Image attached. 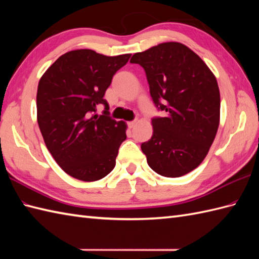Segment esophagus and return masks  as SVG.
Wrapping results in <instances>:
<instances>
[{
	"mask_svg": "<svg viewBox=\"0 0 259 259\" xmlns=\"http://www.w3.org/2000/svg\"><path fill=\"white\" fill-rule=\"evenodd\" d=\"M137 124V121L135 120V121H130V122H128V125H129V128H135V125Z\"/></svg>",
	"mask_w": 259,
	"mask_h": 259,
	"instance_id": "34e87169",
	"label": "esophagus"
}]
</instances>
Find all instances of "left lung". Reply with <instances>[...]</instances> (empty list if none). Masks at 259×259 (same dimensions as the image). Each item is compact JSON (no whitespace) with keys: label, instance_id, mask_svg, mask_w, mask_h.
<instances>
[{"label":"left lung","instance_id":"8db88e82","mask_svg":"<svg viewBox=\"0 0 259 259\" xmlns=\"http://www.w3.org/2000/svg\"><path fill=\"white\" fill-rule=\"evenodd\" d=\"M130 62L145 69L152 100L166 112L151 120V139L141 145L148 164L168 178L189 174L206 158L219 126L216 76L198 54L179 42L135 53Z\"/></svg>","mask_w":259,"mask_h":259}]
</instances>
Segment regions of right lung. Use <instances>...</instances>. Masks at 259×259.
I'll list each match as a JSON object with an SVG mask.
<instances>
[{
	"label": "right lung",
	"instance_id": "1",
	"mask_svg": "<svg viewBox=\"0 0 259 259\" xmlns=\"http://www.w3.org/2000/svg\"><path fill=\"white\" fill-rule=\"evenodd\" d=\"M131 54L107 57L89 49L69 51L38 81L36 118L48 150L64 172L97 181L112 171L126 124L108 117L104 93ZM102 104V116L95 114Z\"/></svg>",
	"mask_w": 259,
	"mask_h": 259
}]
</instances>
